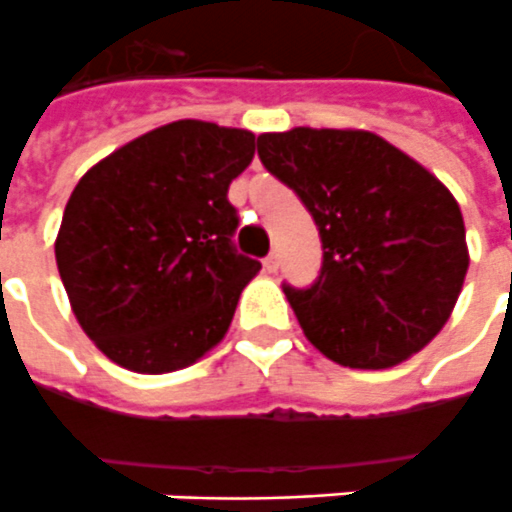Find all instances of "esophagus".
Segmentation results:
<instances>
[{
	"instance_id": "esophagus-1",
	"label": "esophagus",
	"mask_w": 512,
	"mask_h": 512,
	"mask_svg": "<svg viewBox=\"0 0 512 512\" xmlns=\"http://www.w3.org/2000/svg\"><path fill=\"white\" fill-rule=\"evenodd\" d=\"M263 266H266L268 274H276V271H279V252H276V249L263 260Z\"/></svg>"
}]
</instances>
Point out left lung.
Instances as JSON below:
<instances>
[{"label": "left lung", "instance_id": "obj_1", "mask_svg": "<svg viewBox=\"0 0 512 512\" xmlns=\"http://www.w3.org/2000/svg\"><path fill=\"white\" fill-rule=\"evenodd\" d=\"M257 157L298 195L323 241L312 285H282L306 339L350 369H388L426 347L469 266L448 189L363 130L266 132Z\"/></svg>", "mask_w": 512, "mask_h": 512}]
</instances>
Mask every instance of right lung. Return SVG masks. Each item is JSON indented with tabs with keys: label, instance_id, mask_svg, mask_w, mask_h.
Wrapping results in <instances>:
<instances>
[{
	"label": "right lung",
	"instance_id": "obj_1",
	"mask_svg": "<svg viewBox=\"0 0 512 512\" xmlns=\"http://www.w3.org/2000/svg\"><path fill=\"white\" fill-rule=\"evenodd\" d=\"M255 157V135L173 121L97 162L73 189L56 266L78 323L113 363L162 374L225 336L260 271L233 244L227 187Z\"/></svg>",
	"mask_w": 512,
	"mask_h": 512
}]
</instances>
